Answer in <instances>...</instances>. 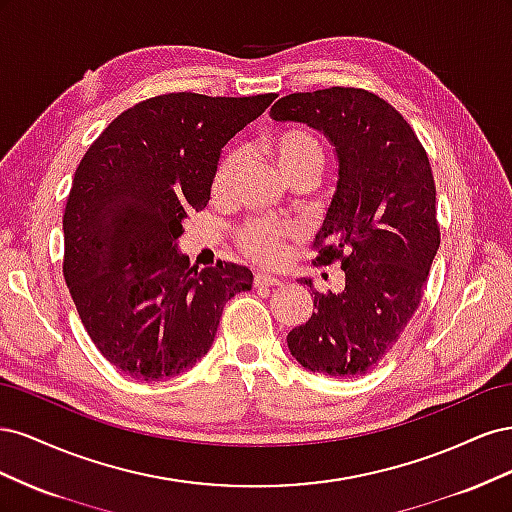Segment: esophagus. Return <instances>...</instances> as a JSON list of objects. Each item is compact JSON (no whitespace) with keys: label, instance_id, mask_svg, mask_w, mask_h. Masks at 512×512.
Wrapping results in <instances>:
<instances>
[{"label":"esophagus","instance_id":"1","mask_svg":"<svg viewBox=\"0 0 512 512\" xmlns=\"http://www.w3.org/2000/svg\"><path fill=\"white\" fill-rule=\"evenodd\" d=\"M254 286H256V288L282 286V280H280V277H275V275H269V273H262V271H258V273H254Z\"/></svg>","mask_w":512,"mask_h":512}]
</instances>
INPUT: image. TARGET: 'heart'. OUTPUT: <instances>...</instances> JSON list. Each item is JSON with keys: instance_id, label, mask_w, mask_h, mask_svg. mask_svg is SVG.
I'll return each mask as SVG.
<instances>
[{"instance_id": "b5f03b06", "label": "heart", "mask_w": 512, "mask_h": 512, "mask_svg": "<svg viewBox=\"0 0 512 512\" xmlns=\"http://www.w3.org/2000/svg\"><path fill=\"white\" fill-rule=\"evenodd\" d=\"M267 151L271 162L288 183L301 177H314L318 181L324 170V160H327L318 138L303 130H284L273 134L269 138ZM241 168L243 153L237 149L228 151L213 173V198L224 200L232 194ZM294 237H297V230L290 226L256 220L241 228L239 247L245 256L262 262V265H277V262L284 260L288 252V241Z\"/></svg>"}]
</instances>
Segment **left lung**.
<instances>
[{"label": "left lung", "mask_w": 512, "mask_h": 512, "mask_svg": "<svg viewBox=\"0 0 512 512\" xmlns=\"http://www.w3.org/2000/svg\"><path fill=\"white\" fill-rule=\"evenodd\" d=\"M269 115L318 130L337 156V185L316 235L314 265L339 260L346 284L322 294L301 277L316 312L288 333V350L324 376L365 374L404 333L440 247L427 153L410 123L365 89L290 94Z\"/></svg>", "instance_id": "1"}]
</instances>
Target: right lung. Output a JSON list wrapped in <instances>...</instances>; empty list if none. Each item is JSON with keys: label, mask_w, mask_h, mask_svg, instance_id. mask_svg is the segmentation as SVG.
Here are the masks:
<instances>
[{"label": "right lung", "mask_w": 512, "mask_h": 512, "mask_svg": "<svg viewBox=\"0 0 512 512\" xmlns=\"http://www.w3.org/2000/svg\"><path fill=\"white\" fill-rule=\"evenodd\" d=\"M275 94H166L123 111L87 149L64 213V277L91 342L134 380L183 374L209 352L222 309L254 275L179 252L205 209L222 147Z\"/></svg>", "instance_id": "1"}]
</instances>
